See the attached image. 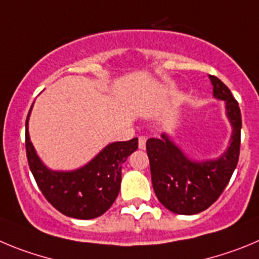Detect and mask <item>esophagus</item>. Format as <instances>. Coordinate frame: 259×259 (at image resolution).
<instances>
[{"mask_svg":"<svg viewBox=\"0 0 259 259\" xmlns=\"http://www.w3.org/2000/svg\"><path fill=\"white\" fill-rule=\"evenodd\" d=\"M146 142H147L146 137H139L138 138V147L141 148V150H144V148H146Z\"/></svg>","mask_w":259,"mask_h":259,"instance_id":"esophagus-1","label":"esophagus"}]
</instances>
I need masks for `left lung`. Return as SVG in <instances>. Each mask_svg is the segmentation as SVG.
<instances>
[{
    "label": "left lung",
    "mask_w": 259,
    "mask_h": 259,
    "mask_svg": "<svg viewBox=\"0 0 259 259\" xmlns=\"http://www.w3.org/2000/svg\"><path fill=\"white\" fill-rule=\"evenodd\" d=\"M213 95L225 101L226 113L232 125L230 147L221 157L193 161L166 134L150 138L146 143L151 178L158 201L177 214L192 215L208 209L226 188L239 161L241 113L239 103L227 86L215 76H209Z\"/></svg>",
    "instance_id": "left-lung-1"
}]
</instances>
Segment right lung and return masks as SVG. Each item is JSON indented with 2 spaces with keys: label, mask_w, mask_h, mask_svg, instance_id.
Segmentation results:
<instances>
[{
  "label": "right lung",
  "mask_w": 259,
  "mask_h": 259,
  "mask_svg": "<svg viewBox=\"0 0 259 259\" xmlns=\"http://www.w3.org/2000/svg\"><path fill=\"white\" fill-rule=\"evenodd\" d=\"M25 121L28 164L44 196L57 210L77 220H92L106 213L120 191L121 166L138 148V139L115 142L104 147L89 164L72 171H54L42 164L29 139Z\"/></svg>",
  "instance_id": "add662e5"
}]
</instances>
